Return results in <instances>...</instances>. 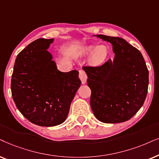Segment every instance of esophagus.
Returning <instances> with one entry per match:
<instances>
[{"mask_svg": "<svg viewBox=\"0 0 159 159\" xmlns=\"http://www.w3.org/2000/svg\"><path fill=\"white\" fill-rule=\"evenodd\" d=\"M79 78L81 79L82 84H84L86 83V80H87V75H86V72L83 70H79Z\"/></svg>", "mask_w": 159, "mask_h": 159, "instance_id": "1", "label": "esophagus"}]
</instances>
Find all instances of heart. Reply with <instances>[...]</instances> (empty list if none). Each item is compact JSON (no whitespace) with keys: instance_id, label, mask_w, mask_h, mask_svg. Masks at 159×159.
I'll use <instances>...</instances> for the list:
<instances>
[{"instance_id":"1","label":"heart","mask_w":159,"mask_h":159,"mask_svg":"<svg viewBox=\"0 0 159 159\" xmlns=\"http://www.w3.org/2000/svg\"><path fill=\"white\" fill-rule=\"evenodd\" d=\"M95 48H96V47H94V46H89V47L86 48V53L89 54H92L95 50ZM108 54L109 52L106 46H99V47L97 48L94 53H93L92 56V60L93 62L96 63V64H101V63L104 62L106 60L107 57H108Z\"/></svg>"}]
</instances>
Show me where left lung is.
I'll return each instance as SVG.
<instances>
[{"instance_id": "left-lung-1", "label": "left lung", "mask_w": 159, "mask_h": 159, "mask_svg": "<svg viewBox=\"0 0 159 159\" xmlns=\"http://www.w3.org/2000/svg\"><path fill=\"white\" fill-rule=\"evenodd\" d=\"M115 53L101 66H84L92 90L90 105L97 119L116 124L132 118L143 106L148 88V70L140 52L121 38L97 35Z\"/></svg>"}]
</instances>
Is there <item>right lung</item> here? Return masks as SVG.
<instances>
[{
    "mask_svg": "<svg viewBox=\"0 0 159 159\" xmlns=\"http://www.w3.org/2000/svg\"><path fill=\"white\" fill-rule=\"evenodd\" d=\"M54 39H39L19 53L11 89L15 105L27 120L41 126L62 124L81 86L78 71L57 70L48 52Z\"/></svg>",
    "mask_w": 159,
    "mask_h": 159,
    "instance_id": "obj_1",
    "label": "right lung"
}]
</instances>
